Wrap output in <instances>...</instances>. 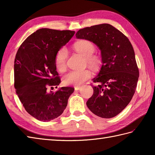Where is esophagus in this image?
I'll return each mask as SVG.
<instances>
[{
  "label": "esophagus",
  "instance_id": "esophagus-1",
  "mask_svg": "<svg viewBox=\"0 0 155 155\" xmlns=\"http://www.w3.org/2000/svg\"><path fill=\"white\" fill-rule=\"evenodd\" d=\"M80 88H81V87H80V86H76V87H74V90H75V91L80 90Z\"/></svg>",
  "mask_w": 155,
  "mask_h": 155
}]
</instances>
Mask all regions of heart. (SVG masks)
Segmentation results:
<instances>
[{"mask_svg": "<svg viewBox=\"0 0 155 155\" xmlns=\"http://www.w3.org/2000/svg\"><path fill=\"white\" fill-rule=\"evenodd\" d=\"M74 50L85 57L87 64L93 68H97L101 64V58L97 55L93 54L95 46L90 41L81 40L73 45ZM67 51L65 48L59 50L55 56V66L57 70L63 72L67 68ZM91 72L88 69L79 71H71L62 77V83L67 86H78L91 77Z\"/></svg>", "mask_w": 155, "mask_h": 155, "instance_id": "heart-1", "label": "heart"}]
</instances>
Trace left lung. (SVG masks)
<instances>
[{"instance_id": "left-lung-1", "label": "left lung", "mask_w": 155, "mask_h": 155, "mask_svg": "<svg viewBox=\"0 0 155 155\" xmlns=\"http://www.w3.org/2000/svg\"><path fill=\"white\" fill-rule=\"evenodd\" d=\"M77 38L90 41L101 51L102 65L93 78L94 93L87 102L97 116L113 118L123 111L135 93L139 77L135 54L128 38L109 24L80 29Z\"/></svg>"}]
</instances>
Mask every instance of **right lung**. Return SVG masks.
<instances>
[{
    "label": "right lung",
    "mask_w": 155,
    "mask_h": 155,
    "mask_svg": "<svg viewBox=\"0 0 155 155\" xmlns=\"http://www.w3.org/2000/svg\"><path fill=\"white\" fill-rule=\"evenodd\" d=\"M75 33L72 31L41 28L26 38L16 52L15 88L28 113L38 120L48 122L58 117L67 106L72 87H61L47 93L48 87L61 83L55 56Z\"/></svg>",
    "instance_id": "right-lung-1"
}]
</instances>
